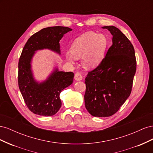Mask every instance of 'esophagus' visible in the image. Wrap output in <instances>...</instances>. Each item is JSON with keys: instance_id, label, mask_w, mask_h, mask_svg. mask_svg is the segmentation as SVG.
Here are the masks:
<instances>
[{"instance_id": "34e87169", "label": "esophagus", "mask_w": 153, "mask_h": 153, "mask_svg": "<svg viewBox=\"0 0 153 153\" xmlns=\"http://www.w3.org/2000/svg\"><path fill=\"white\" fill-rule=\"evenodd\" d=\"M75 79L76 81H80L82 80V76L81 75V73L79 72H76L75 74Z\"/></svg>"}]
</instances>
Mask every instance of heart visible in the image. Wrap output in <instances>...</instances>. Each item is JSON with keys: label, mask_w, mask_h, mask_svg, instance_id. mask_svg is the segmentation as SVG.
<instances>
[{"label": "heart", "mask_w": 153, "mask_h": 153, "mask_svg": "<svg viewBox=\"0 0 153 153\" xmlns=\"http://www.w3.org/2000/svg\"><path fill=\"white\" fill-rule=\"evenodd\" d=\"M108 45L107 38L102 34L89 31L80 35L73 41L71 53L68 52V61L74 63L75 57L82 56V62L88 68H93L102 61Z\"/></svg>", "instance_id": "b5f03b06"}]
</instances>
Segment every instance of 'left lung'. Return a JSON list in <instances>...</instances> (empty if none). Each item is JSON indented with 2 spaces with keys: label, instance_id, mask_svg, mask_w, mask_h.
Wrapping results in <instances>:
<instances>
[{
  "label": "left lung",
  "instance_id": "obj_1",
  "mask_svg": "<svg viewBox=\"0 0 153 153\" xmlns=\"http://www.w3.org/2000/svg\"><path fill=\"white\" fill-rule=\"evenodd\" d=\"M112 35V45L99 65L85 78V106L92 116L105 117L116 113L131 92L137 68L135 50L117 27L105 26Z\"/></svg>",
  "mask_w": 153,
  "mask_h": 153
}]
</instances>
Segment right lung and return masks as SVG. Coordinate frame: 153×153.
Returning a JSON list of instances; mask_svg holds the SVG:
<instances>
[{
    "mask_svg": "<svg viewBox=\"0 0 153 153\" xmlns=\"http://www.w3.org/2000/svg\"><path fill=\"white\" fill-rule=\"evenodd\" d=\"M71 29L67 27H49L32 35L27 41L18 62V87L28 108L35 114L52 116L61 107L60 93L70 85L73 72L59 71L55 68L47 80L38 82L31 69L32 57L37 50L48 49L61 54L59 41Z\"/></svg>",
    "mask_w": 153,
    "mask_h": 153,
    "instance_id": "add662e5",
    "label": "right lung"
}]
</instances>
